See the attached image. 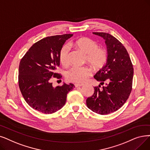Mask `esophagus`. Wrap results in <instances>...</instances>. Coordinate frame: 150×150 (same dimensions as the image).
Wrapping results in <instances>:
<instances>
[{"label": "esophagus", "mask_w": 150, "mask_h": 150, "mask_svg": "<svg viewBox=\"0 0 150 150\" xmlns=\"http://www.w3.org/2000/svg\"><path fill=\"white\" fill-rule=\"evenodd\" d=\"M84 85L83 84H75V86L76 88H78V87H81V86H83Z\"/></svg>", "instance_id": "obj_1"}]
</instances>
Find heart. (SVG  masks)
Wrapping results in <instances>:
<instances>
[{"label":"heart","mask_w":150,"mask_h":150,"mask_svg":"<svg viewBox=\"0 0 150 150\" xmlns=\"http://www.w3.org/2000/svg\"><path fill=\"white\" fill-rule=\"evenodd\" d=\"M74 44L86 54V60L94 68L100 69L106 63L108 58L107 50L99 47L98 43L93 39L88 37L80 38ZM69 52L70 47L67 45H64L59 52V60L64 66H67L69 64ZM91 75V70L88 67H73L67 71L66 78L69 81L82 83Z\"/></svg>","instance_id":"1"}]
</instances>
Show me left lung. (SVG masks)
Here are the masks:
<instances>
[{
    "mask_svg": "<svg viewBox=\"0 0 150 150\" xmlns=\"http://www.w3.org/2000/svg\"><path fill=\"white\" fill-rule=\"evenodd\" d=\"M105 39L108 58L106 64L94 75V79L106 85L95 86L94 93L86 99L87 107L99 115L116 112L126 102L132 89L133 65L123 45L105 32H93Z\"/></svg>",
    "mask_w": 150,
    "mask_h": 150,
    "instance_id": "8db88e82",
    "label": "left lung"
}]
</instances>
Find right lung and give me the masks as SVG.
I'll use <instances>...</instances> for the list:
<instances>
[{
	"label": "right lung",
	"mask_w": 150,
	"mask_h": 150,
	"mask_svg": "<svg viewBox=\"0 0 150 150\" xmlns=\"http://www.w3.org/2000/svg\"><path fill=\"white\" fill-rule=\"evenodd\" d=\"M73 34L47 37L35 43L19 62L18 84L28 105L45 114L53 113L66 103L67 94L74 84L53 87L51 79H61L56 72L59 66V52Z\"/></svg>",
	"instance_id": "right-lung-1"
}]
</instances>
